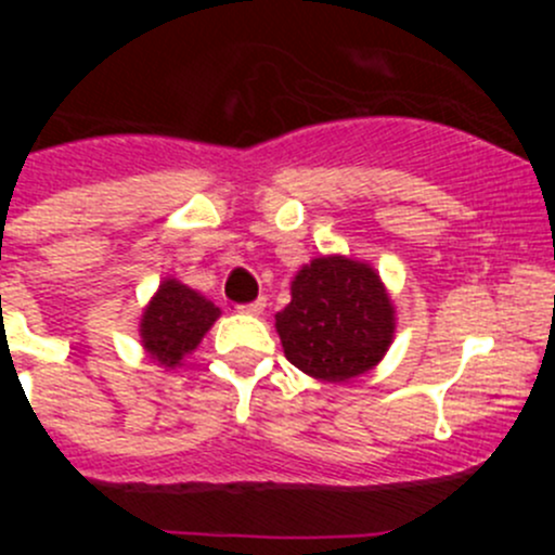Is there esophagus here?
<instances>
[{"mask_svg":"<svg viewBox=\"0 0 555 555\" xmlns=\"http://www.w3.org/2000/svg\"><path fill=\"white\" fill-rule=\"evenodd\" d=\"M238 311H242V313H249V317H260V313L266 311V298H257L255 304L238 306Z\"/></svg>","mask_w":555,"mask_h":555,"instance_id":"34e87169","label":"esophagus"}]
</instances>
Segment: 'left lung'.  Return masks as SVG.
I'll return each instance as SVG.
<instances>
[{"mask_svg": "<svg viewBox=\"0 0 555 555\" xmlns=\"http://www.w3.org/2000/svg\"><path fill=\"white\" fill-rule=\"evenodd\" d=\"M289 295L276 333L284 357L306 376L349 382L373 371L395 340V304L371 262L319 255L295 273Z\"/></svg>", "mask_w": 555, "mask_h": 555, "instance_id": "1", "label": "left lung"}]
</instances>
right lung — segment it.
I'll return each mask as SVG.
<instances>
[{"label": "right lung", "mask_w": 555, "mask_h": 555, "mask_svg": "<svg viewBox=\"0 0 555 555\" xmlns=\"http://www.w3.org/2000/svg\"><path fill=\"white\" fill-rule=\"evenodd\" d=\"M220 313L198 289L173 276L164 279L139 319V340L144 354L158 362V367L173 371L182 365L184 357L198 349Z\"/></svg>", "instance_id": "1"}]
</instances>
